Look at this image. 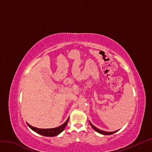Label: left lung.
Masks as SVG:
<instances>
[{
    "label": "left lung",
    "mask_w": 152,
    "mask_h": 152,
    "mask_svg": "<svg viewBox=\"0 0 152 152\" xmlns=\"http://www.w3.org/2000/svg\"><path fill=\"white\" fill-rule=\"evenodd\" d=\"M89 122H90V124L91 125V126H92V127L95 130V131L99 132V133H100V134H103V135H111V134H114V133H115V132H116L117 131H114V132H106V131H101V130H100V129H97V127H95L94 126V125H93L92 124H91V122H90V121H89Z\"/></svg>",
    "instance_id": "obj_1"
}]
</instances>
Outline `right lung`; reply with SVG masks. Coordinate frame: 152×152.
Masks as SVG:
<instances>
[{"label": "right lung", "mask_w": 152, "mask_h": 152, "mask_svg": "<svg viewBox=\"0 0 152 152\" xmlns=\"http://www.w3.org/2000/svg\"><path fill=\"white\" fill-rule=\"evenodd\" d=\"M69 118L66 121V122L64 123L62 125L58 127H55V128H52V129H39L31 126V125L27 124L28 126L31 129L32 131L34 132H37L39 134H41L42 136H47V137H53L57 136L60 133H61L65 129V127H66V125L67 124V122L69 121Z\"/></svg>", "instance_id": "1"}]
</instances>
